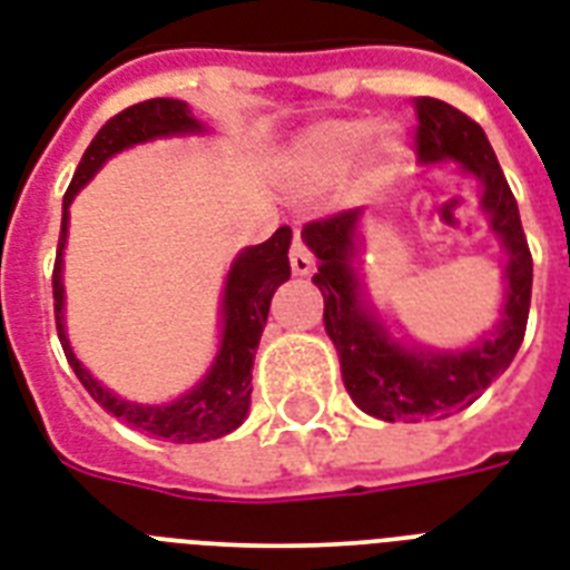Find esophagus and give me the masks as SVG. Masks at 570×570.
<instances>
[{
    "mask_svg": "<svg viewBox=\"0 0 570 570\" xmlns=\"http://www.w3.org/2000/svg\"><path fill=\"white\" fill-rule=\"evenodd\" d=\"M288 258H291V271H294V276H308V273H312V267H315V258H312V253H308L306 240H303V235H299V232H294Z\"/></svg>",
    "mask_w": 570,
    "mask_h": 570,
    "instance_id": "1",
    "label": "esophagus"
}]
</instances>
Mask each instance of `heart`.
<instances>
[{
    "label": "heart",
    "mask_w": 570,
    "mask_h": 570,
    "mask_svg": "<svg viewBox=\"0 0 570 570\" xmlns=\"http://www.w3.org/2000/svg\"><path fill=\"white\" fill-rule=\"evenodd\" d=\"M374 127L372 121L363 118H351V121H326V125L315 127L312 134L303 139V166L312 178L330 180L338 178L342 171H347L360 160V154L365 151V145L372 139ZM377 160H392L399 154V139L395 136H383L377 142Z\"/></svg>",
    "instance_id": "b5f03b06"
}]
</instances>
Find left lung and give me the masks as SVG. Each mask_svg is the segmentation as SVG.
<instances>
[{
  "instance_id": "8db88e82",
  "label": "left lung",
  "mask_w": 570,
  "mask_h": 570,
  "mask_svg": "<svg viewBox=\"0 0 570 570\" xmlns=\"http://www.w3.org/2000/svg\"><path fill=\"white\" fill-rule=\"evenodd\" d=\"M413 139L422 163L458 160L484 184L482 207L491 214V228L509 253V288L502 321L491 338L461 354L407 351L392 342L360 299L351 267L360 210H338L303 225L308 249L321 262L312 282L324 294V326L338 351L347 392L356 407L383 422L443 419L473 404L518 354L532 299V253L520 225L518 202L482 127L443 100L416 97Z\"/></svg>"
}]
</instances>
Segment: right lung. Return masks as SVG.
<instances>
[{"instance_id":"add662e5","label":"right lung","mask_w":570,"mask_h":570,"mask_svg":"<svg viewBox=\"0 0 570 570\" xmlns=\"http://www.w3.org/2000/svg\"><path fill=\"white\" fill-rule=\"evenodd\" d=\"M202 130L196 118L189 116L184 100H171V97H154L121 109L118 116L106 121L91 145L82 154L73 180H70L68 193H65V214H61V235L59 249H56V267H52V308H56V330H59V342L65 347L70 368L86 386L88 395L116 419L127 425L139 428L145 434L163 436L171 443H205L216 436L232 434L240 422L246 419L249 410V395H253V360L255 347L262 342L264 324H267V312H271V299L282 282H288L291 264H288V246H291V228L282 225L271 240L258 246H249L228 273L225 282V299H223V347L216 354L214 368L207 377L198 383L196 390L187 392L184 399L171 401V404H130L104 390L91 374L79 365L68 345L65 335V288H61V249H65V235H68V207L77 196V189L91 180L100 166H104L112 154L121 148H130L136 142L154 139V136L169 134H193Z\"/></svg>"}]
</instances>
